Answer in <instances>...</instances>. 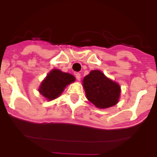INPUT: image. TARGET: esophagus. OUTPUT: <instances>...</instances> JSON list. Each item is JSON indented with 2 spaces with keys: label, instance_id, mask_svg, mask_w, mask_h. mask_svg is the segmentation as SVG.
I'll return each mask as SVG.
<instances>
[{
  "label": "esophagus",
  "instance_id": "obj_1",
  "mask_svg": "<svg viewBox=\"0 0 157 157\" xmlns=\"http://www.w3.org/2000/svg\"><path fill=\"white\" fill-rule=\"evenodd\" d=\"M75 77H76V78H77V80H80V79H81V75H80V73H76Z\"/></svg>",
  "mask_w": 157,
  "mask_h": 157
}]
</instances>
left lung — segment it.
I'll return each mask as SVG.
<instances>
[{
    "label": "left lung",
    "instance_id": "obj_1",
    "mask_svg": "<svg viewBox=\"0 0 157 157\" xmlns=\"http://www.w3.org/2000/svg\"><path fill=\"white\" fill-rule=\"evenodd\" d=\"M87 100L98 108H108L116 105L121 87L100 70H92L83 80Z\"/></svg>",
    "mask_w": 157,
    "mask_h": 157
}]
</instances>
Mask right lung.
<instances>
[{"mask_svg":"<svg viewBox=\"0 0 157 157\" xmlns=\"http://www.w3.org/2000/svg\"><path fill=\"white\" fill-rule=\"evenodd\" d=\"M75 81V77L68 73L54 69L41 83L39 91L49 101L57 98L68 84Z\"/></svg>","mask_w":157,"mask_h":157,"instance_id":"add662e5","label":"right lung"}]
</instances>
